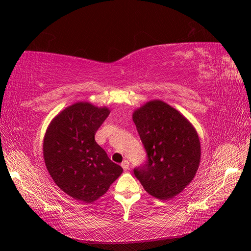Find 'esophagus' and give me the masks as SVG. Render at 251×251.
<instances>
[{
  "mask_svg": "<svg viewBox=\"0 0 251 251\" xmlns=\"http://www.w3.org/2000/svg\"><path fill=\"white\" fill-rule=\"evenodd\" d=\"M128 165H130V163H128L127 160H125V161L121 162V166H123V169H124L125 171H126V170L128 169Z\"/></svg>",
  "mask_w": 251,
  "mask_h": 251,
  "instance_id": "1",
  "label": "esophagus"
}]
</instances>
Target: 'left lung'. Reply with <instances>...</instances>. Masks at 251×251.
<instances>
[{"label": "left lung", "mask_w": 251, "mask_h": 251, "mask_svg": "<svg viewBox=\"0 0 251 251\" xmlns=\"http://www.w3.org/2000/svg\"><path fill=\"white\" fill-rule=\"evenodd\" d=\"M148 159L134 169L143 188L160 200L180 194L191 183L201 159L199 136L189 121L161 100H151L133 113Z\"/></svg>", "instance_id": "8db88e82"}]
</instances>
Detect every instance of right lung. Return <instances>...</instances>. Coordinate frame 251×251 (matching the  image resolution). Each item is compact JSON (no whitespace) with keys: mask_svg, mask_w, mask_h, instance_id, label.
I'll use <instances>...</instances> for the list:
<instances>
[{"mask_svg":"<svg viewBox=\"0 0 251 251\" xmlns=\"http://www.w3.org/2000/svg\"><path fill=\"white\" fill-rule=\"evenodd\" d=\"M109 114L105 107L76 102L53 118L45 134L43 153L50 176L63 192L81 202L100 198L124 171L95 141Z\"/></svg>","mask_w":251,"mask_h":251,"instance_id":"add662e5","label":"right lung"}]
</instances>
